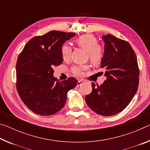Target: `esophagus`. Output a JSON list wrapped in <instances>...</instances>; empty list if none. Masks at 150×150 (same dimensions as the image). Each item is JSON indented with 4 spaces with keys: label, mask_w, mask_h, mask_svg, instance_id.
Segmentation results:
<instances>
[{
    "label": "esophagus",
    "mask_w": 150,
    "mask_h": 150,
    "mask_svg": "<svg viewBox=\"0 0 150 150\" xmlns=\"http://www.w3.org/2000/svg\"><path fill=\"white\" fill-rule=\"evenodd\" d=\"M83 83V81H82V80H78L77 83V87H79V86L81 85V84H82Z\"/></svg>",
    "instance_id": "34e87169"
}]
</instances>
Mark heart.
Instances as JSON below:
<instances>
[{"label":"heart","instance_id":"heart-1","mask_svg":"<svg viewBox=\"0 0 150 150\" xmlns=\"http://www.w3.org/2000/svg\"><path fill=\"white\" fill-rule=\"evenodd\" d=\"M76 44L87 50V57L93 63H99L103 56V50L100 45H98L97 39L92 34H84L75 40ZM71 54V48L67 44H64L61 47V54L64 60L69 59ZM89 69L88 64L74 65L71 68V72L77 77H82L84 71Z\"/></svg>","mask_w":150,"mask_h":150}]
</instances>
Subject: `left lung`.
<instances>
[{"mask_svg": "<svg viewBox=\"0 0 150 150\" xmlns=\"http://www.w3.org/2000/svg\"><path fill=\"white\" fill-rule=\"evenodd\" d=\"M104 56L100 67L106 79L100 86L92 83V92L85 96L87 105L98 115H115L132 100L139 85V67L135 52L128 42L108 34L103 35Z\"/></svg>", "mask_w": 150, "mask_h": 150, "instance_id": "8db88e82", "label": "left lung"}]
</instances>
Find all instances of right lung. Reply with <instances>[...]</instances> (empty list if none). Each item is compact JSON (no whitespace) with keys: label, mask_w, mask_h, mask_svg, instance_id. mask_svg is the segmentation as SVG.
I'll return each mask as SVG.
<instances>
[{"label":"right lung","mask_w":150,"mask_h":150,"mask_svg":"<svg viewBox=\"0 0 150 150\" xmlns=\"http://www.w3.org/2000/svg\"><path fill=\"white\" fill-rule=\"evenodd\" d=\"M75 35L52 30L34 37L18 57L16 89L33 112L41 116L54 115L64 106L68 91L77 86L74 77L59 81L53 76V68L62 64L63 60L61 47Z\"/></svg>","instance_id":"right-lung-1"}]
</instances>
